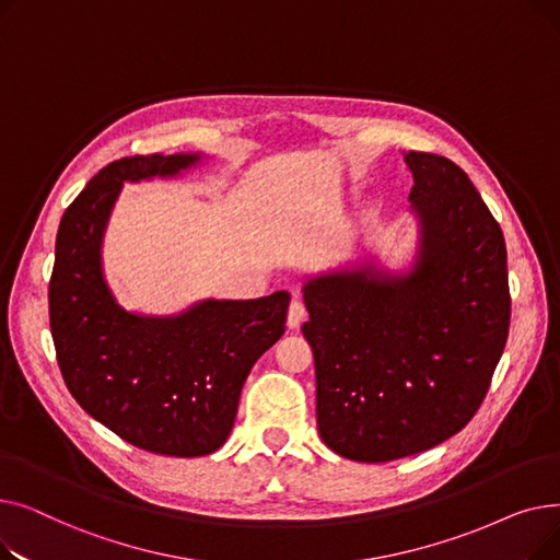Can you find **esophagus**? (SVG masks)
Returning a JSON list of instances; mask_svg holds the SVG:
<instances>
[{
	"label": "esophagus",
	"mask_w": 560,
	"mask_h": 560,
	"mask_svg": "<svg viewBox=\"0 0 560 560\" xmlns=\"http://www.w3.org/2000/svg\"><path fill=\"white\" fill-rule=\"evenodd\" d=\"M306 319V306L300 298H295L290 302V308H288V327L290 329H300L302 322Z\"/></svg>",
	"instance_id": "1"
}]
</instances>
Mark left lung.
<instances>
[{"label": "left lung", "instance_id": "1", "mask_svg": "<svg viewBox=\"0 0 560 560\" xmlns=\"http://www.w3.org/2000/svg\"><path fill=\"white\" fill-rule=\"evenodd\" d=\"M416 247L388 268L357 258L306 277L317 431L342 458L388 463L458 433L481 406L509 338L506 245L467 174L404 152Z\"/></svg>", "mask_w": 560, "mask_h": 560}]
</instances>
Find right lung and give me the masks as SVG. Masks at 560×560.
Instances as JSON below:
<instances>
[{"instance_id":"obj_1","label":"right lung","mask_w":560,"mask_h":560,"mask_svg":"<svg viewBox=\"0 0 560 560\" xmlns=\"http://www.w3.org/2000/svg\"><path fill=\"white\" fill-rule=\"evenodd\" d=\"M201 152L120 159L95 174L56 233L49 327L66 386L88 416L127 443L195 458L233 429L254 363L285 331L290 292L201 300L174 315L117 304L104 275V233L125 184L176 179Z\"/></svg>"}]
</instances>
